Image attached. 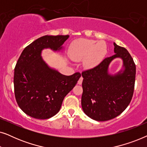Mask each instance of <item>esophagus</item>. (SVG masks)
<instances>
[{"mask_svg": "<svg viewBox=\"0 0 147 147\" xmlns=\"http://www.w3.org/2000/svg\"><path fill=\"white\" fill-rule=\"evenodd\" d=\"M82 81H83V78L80 77V78L79 80H78V84H79V85H81V84H82Z\"/></svg>", "mask_w": 147, "mask_h": 147, "instance_id": "34e87169", "label": "esophagus"}]
</instances>
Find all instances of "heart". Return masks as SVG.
<instances>
[{
    "mask_svg": "<svg viewBox=\"0 0 147 147\" xmlns=\"http://www.w3.org/2000/svg\"><path fill=\"white\" fill-rule=\"evenodd\" d=\"M107 53V46L103 41L80 39L72 43L69 48V56L74 61L84 59L86 68H92L102 61Z\"/></svg>",
    "mask_w": 147,
    "mask_h": 147,
    "instance_id": "1",
    "label": "heart"
}]
</instances>
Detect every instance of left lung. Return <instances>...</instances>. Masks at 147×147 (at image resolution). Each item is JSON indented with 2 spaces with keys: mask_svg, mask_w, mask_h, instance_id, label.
I'll return each instance as SVG.
<instances>
[{
  "mask_svg": "<svg viewBox=\"0 0 147 147\" xmlns=\"http://www.w3.org/2000/svg\"><path fill=\"white\" fill-rule=\"evenodd\" d=\"M114 55L104 59L93 69L83 71L82 107L96 121H106L120 115L133 96L136 65L125 48L114 43ZM123 60V68L114 75L108 69L114 59Z\"/></svg>",
  "mask_w": 147,
  "mask_h": 147,
  "instance_id": "left-lung-1",
  "label": "left lung"
}]
</instances>
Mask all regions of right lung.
I'll return each mask as SVG.
<instances>
[{
	"label": "right lung",
	"instance_id": "right-lung-1",
	"mask_svg": "<svg viewBox=\"0 0 147 147\" xmlns=\"http://www.w3.org/2000/svg\"><path fill=\"white\" fill-rule=\"evenodd\" d=\"M69 37L43 36L26 47L18 59L14 73L15 98L20 108L32 118L48 119L58 113L64 98L81 77L78 72L63 75L41 57L45 49H63Z\"/></svg>",
	"mask_w": 147,
	"mask_h": 147
}]
</instances>
